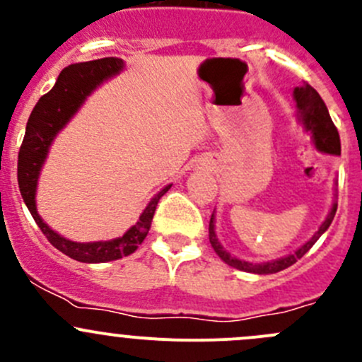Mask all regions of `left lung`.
I'll return each mask as SVG.
<instances>
[{
    "label": "left lung",
    "instance_id": "1",
    "mask_svg": "<svg viewBox=\"0 0 362 362\" xmlns=\"http://www.w3.org/2000/svg\"><path fill=\"white\" fill-rule=\"evenodd\" d=\"M294 100H296V107H298L299 117H301L303 124L308 131H312L313 134V141H315L317 148L322 152H327V154H334L339 156L341 152V147H339V134L337 126L331 120L329 112H327L326 103L322 101V98L319 96L315 89H313L310 83L303 82V86L296 87L294 89ZM334 214H337V204L331 208V214L327 215V218L324 221V224L320 226L319 231L313 235V238L310 242H306L301 249H298L294 254L287 255V257L276 259V261H269L264 262V264H252V262L247 261H240V259L231 257L218 243L217 236H215L214 231V215L210 218V226H208V236H210V243L214 247V250L217 252L218 257L226 262V264L233 266L236 269H242V272H249V273H257V275H268V273H276L282 272V269L289 268L293 266L298 259H301L303 255L306 254L310 249L313 247V243L320 238L324 231L331 226L333 222Z\"/></svg>",
    "mask_w": 362,
    "mask_h": 362
}]
</instances>
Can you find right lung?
<instances>
[{
	"label": "right lung",
	"instance_id": "add662e5",
	"mask_svg": "<svg viewBox=\"0 0 362 362\" xmlns=\"http://www.w3.org/2000/svg\"><path fill=\"white\" fill-rule=\"evenodd\" d=\"M122 66L124 63L119 57H103V59L87 61V63L71 64V66L64 68L61 71L59 78H57L56 86L49 93L43 94L38 103H36V107L33 108L28 120V126H25L23 145H21L19 151L17 180H19V189L25 206L29 208L33 218L38 224V228L42 229L43 235L47 236V240L57 250H61L68 257L80 262H107L133 254L138 249V245L144 242L145 236L148 235L152 217H154L159 199L171 187V185L164 187L148 203V206L141 214L140 221L126 235L117 240H110V242H69V240L54 233L40 218L38 211H36V182H38L40 170H42V164L45 160V156L49 152L54 136L68 122L69 117L78 110V107L89 96L90 90L96 86H100L108 76H113L115 73H119Z\"/></svg>",
	"mask_w": 362,
	"mask_h": 362
}]
</instances>
